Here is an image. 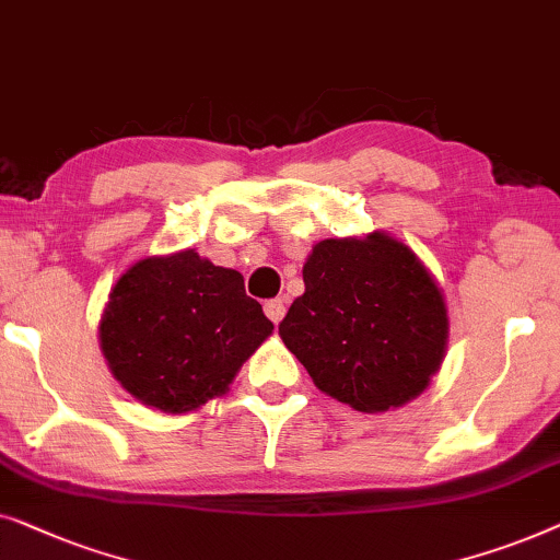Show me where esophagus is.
Masks as SVG:
<instances>
[{
  "instance_id": "1",
  "label": "esophagus",
  "mask_w": 560,
  "mask_h": 560,
  "mask_svg": "<svg viewBox=\"0 0 560 560\" xmlns=\"http://www.w3.org/2000/svg\"><path fill=\"white\" fill-rule=\"evenodd\" d=\"M264 312L266 317H269L273 325H279L283 319V314H287V306H283V299H269V302L264 304Z\"/></svg>"
}]
</instances>
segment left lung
Returning a JSON list of instances; mask_svg holds the SVG:
<instances>
[{"mask_svg":"<svg viewBox=\"0 0 560 560\" xmlns=\"http://www.w3.org/2000/svg\"><path fill=\"white\" fill-rule=\"evenodd\" d=\"M304 294L279 335L327 396L383 413L421 396L446 352L444 294L388 233L327 238L304 264Z\"/></svg>","mask_w":560,"mask_h":560,"instance_id":"1","label":"left lung"}]
</instances>
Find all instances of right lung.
<instances>
[{
    "instance_id": "add662e5",
    "label": "right lung",
    "mask_w": 560,
    "mask_h": 560,
    "mask_svg": "<svg viewBox=\"0 0 560 560\" xmlns=\"http://www.w3.org/2000/svg\"><path fill=\"white\" fill-rule=\"evenodd\" d=\"M273 332L243 277L192 248L141 258L101 314V350L126 393L162 413L198 411L223 396Z\"/></svg>"
}]
</instances>
